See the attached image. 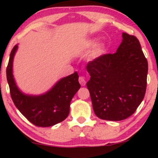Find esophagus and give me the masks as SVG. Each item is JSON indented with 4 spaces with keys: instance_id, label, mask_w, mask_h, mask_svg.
<instances>
[{
    "instance_id": "obj_1",
    "label": "esophagus",
    "mask_w": 158,
    "mask_h": 158,
    "mask_svg": "<svg viewBox=\"0 0 158 158\" xmlns=\"http://www.w3.org/2000/svg\"><path fill=\"white\" fill-rule=\"evenodd\" d=\"M79 83H80V85L81 86H85V84H86V81H85V78L82 77H80L79 78Z\"/></svg>"
}]
</instances>
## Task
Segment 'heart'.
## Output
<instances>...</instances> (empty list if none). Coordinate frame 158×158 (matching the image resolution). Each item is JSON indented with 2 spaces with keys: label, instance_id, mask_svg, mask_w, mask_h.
Listing matches in <instances>:
<instances>
[{
  "label": "heart",
  "instance_id": "b5f03b06",
  "mask_svg": "<svg viewBox=\"0 0 158 158\" xmlns=\"http://www.w3.org/2000/svg\"><path fill=\"white\" fill-rule=\"evenodd\" d=\"M95 44H96L95 40H93V41H90V42H88V45L90 47L94 46ZM104 52H105V48L102 46V45H100V46H99L97 49H96L95 52H94V55H96V56L102 55Z\"/></svg>",
  "mask_w": 158,
  "mask_h": 158
}]
</instances>
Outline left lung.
I'll return each mask as SVG.
<instances>
[{"label":"left lung","mask_w":158,"mask_h":158,"mask_svg":"<svg viewBox=\"0 0 158 158\" xmlns=\"http://www.w3.org/2000/svg\"><path fill=\"white\" fill-rule=\"evenodd\" d=\"M87 82L94 113L99 118L120 121L135 112L146 90L148 61L139 40L123 32L117 52L90 61Z\"/></svg>","instance_id":"left-lung-1"}]
</instances>
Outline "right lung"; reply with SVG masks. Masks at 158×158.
Here are the masks:
<instances>
[{
	"mask_svg": "<svg viewBox=\"0 0 158 158\" xmlns=\"http://www.w3.org/2000/svg\"><path fill=\"white\" fill-rule=\"evenodd\" d=\"M18 45L11 51L6 68V79L12 101L19 111L36 126L49 127L68 117L70 104L81 85L77 72L62 78L47 93L39 96L22 93L16 85L12 73L13 59Z\"/></svg>",
	"mask_w": 158,
	"mask_h": 158,
	"instance_id": "obj_1",
	"label": "right lung"
}]
</instances>
